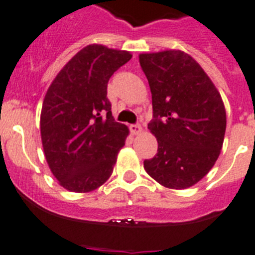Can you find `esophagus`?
<instances>
[{
	"instance_id": "esophagus-1",
	"label": "esophagus",
	"mask_w": 255,
	"mask_h": 255,
	"mask_svg": "<svg viewBox=\"0 0 255 255\" xmlns=\"http://www.w3.org/2000/svg\"><path fill=\"white\" fill-rule=\"evenodd\" d=\"M129 129L132 134H138V133L142 132V127L139 125H130Z\"/></svg>"
}]
</instances>
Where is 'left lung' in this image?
Returning a JSON list of instances; mask_svg holds the SVG:
<instances>
[{
    "mask_svg": "<svg viewBox=\"0 0 255 255\" xmlns=\"http://www.w3.org/2000/svg\"><path fill=\"white\" fill-rule=\"evenodd\" d=\"M152 95L148 129L157 153L143 167L157 183L185 189L216 162L224 143L226 112L221 95L203 68L182 50L139 54Z\"/></svg>",
    "mask_w": 255,
    "mask_h": 255,
    "instance_id": "obj_1",
    "label": "left lung"
}]
</instances>
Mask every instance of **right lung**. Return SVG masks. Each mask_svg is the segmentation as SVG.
Returning <instances> with one entry per match:
<instances>
[{
    "instance_id": "add662e5",
    "label": "right lung",
    "mask_w": 255,
    "mask_h": 255,
    "mask_svg": "<svg viewBox=\"0 0 255 255\" xmlns=\"http://www.w3.org/2000/svg\"><path fill=\"white\" fill-rule=\"evenodd\" d=\"M130 58L127 50L88 45L59 71L45 94L40 114L44 155L50 171L70 192H91L113 173L129 130L114 121L107 88Z\"/></svg>"
}]
</instances>
